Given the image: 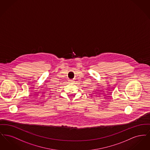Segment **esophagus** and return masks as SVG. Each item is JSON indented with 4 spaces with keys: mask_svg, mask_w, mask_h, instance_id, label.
<instances>
[{
    "mask_svg": "<svg viewBox=\"0 0 150 150\" xmlns=\"http://www.w3.org/2000/svg\"><path fill=\"white\" fill-rule=\"evenodd\" d=\"M69 81H70V83H72V82L73 81H72V80H69Z\"/></svg>",
    "mask_w": 150,
    "mask_h": 150,
    "instance_id": "1",
    "label": "esophagus"
}]
</instances>
